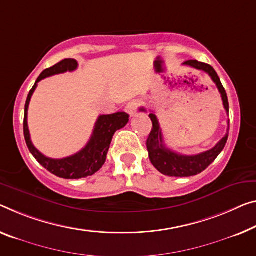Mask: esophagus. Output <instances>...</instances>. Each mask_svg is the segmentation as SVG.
Here are the masks:
<instances>
[{
	"label": "esophagus",
	"instance_id": "34e87169",
	"mask_svg": "<svg viewBox=\"0 0 256 256\" xmlns=\"http://www.w3.org/2000/svg\"><path fill=\"white\" fill-rule=\"evenodd\" d=\"M137 108H138V103H137L136 100H132L126 106V112H127L130 116H134L137 112Z\"/></svg>",
	"mask_w": 256,
	"mask_h": 256
}]
</instances>
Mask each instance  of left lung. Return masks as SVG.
Here are the masks:
<instances>
[{"mask_svg":"<svg viewBox=\"0 0 256 256\" xmlns=\"http://www.w3.org/2000/svg\"><path fill=\"white\" fill-rule=\"evenodd\" d=\"M183 65H188L196 70H204V72L210 76L212 80L216 84V87H218L220 94H221L224 108H226V113H229V102H228L226 89L223 88L221 80H220L215 70L210 65L198 60H188L183 62ZM140 111L145 112V108H142ZM148 116H150L152 121V130L146 140L148 158H150L153 166L158 169L161 174L167 176L188 178V176L200 174V172L205 170L218 158V156L222 152L224 146H226L228 136H229V132H226V136L213 148H210V150L206 152L199 153V154L196 156L180 154V153H176L166 148V145L164 143L162 132H161L158 118L156 116L154 113H150Z\"/></svg>","mask_w":256,"mask_h":256,"instance_id":"obj_1","label":"left lung"}]
</instances>
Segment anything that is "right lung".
Masks as SVG:
<instances>
[{
	"mask_svg": "<svg viewBox=\"0 0 256 256\" xmlns=\"http://www.w3.org/2000/svg\"><path fill=\"white\" fill-rule=\"evenodd\" d=\"M78 68V62L72 58H68L43 70L35 81V84L27 96L25 104V116H24V136L28 148L30 152L38 160V162L42 164L46 170L51 174L58 176L62 178L78 180L82 178H88L95 174L96 172L103 167L105 164L106 156H108L110 145L113 138V135L116 130L124 128L129 121V116L124 112H116L113 114L100 116L95 124L92 135L90 137L88 144L78 151L76 154L62 159H51L38 150L30 140V129L27 124V112H28V105L32 98L33 92L38 87V84L43 78L60 74L65 72H72Z\"/></svg>",
	"mask_w": 256,
	"mask_h": 256,
	"instance_id": "1",
	"label": "right lung"
}]
</instances>
